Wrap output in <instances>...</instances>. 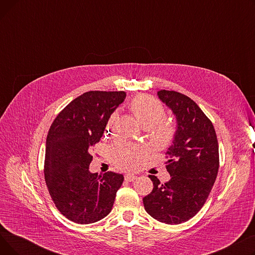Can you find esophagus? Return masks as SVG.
Listing matches in <instances>:
<instances>
[{
    "instance_id": "obj_1",
    "label": "esophagus",
    "mask_w": 255,
    "mask_h": 255,
    "mask_svg": "<svg viewBox=\"0 0 255 255\" xmlns=\"http://www.w3.org/2000/svg\"><path fill=\"white\" fill-rule=\"evenodd\" d=\"M124 178H125L126 182H132V181H134L136 179V177L134 175H131V173H127V175H125Z\"/></svg>"
}]
</instances>
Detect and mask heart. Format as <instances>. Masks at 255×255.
I'll return each mask as SVG.
<instances>
[{"mask_svg": "<svg viewBox=\"0 0 255 255\" xmlns=\"http://www.w3.org/2000/svg\"><path fill=\"white\" fill-rule=\"evenodd\" d=\"M130 109L140 126L148 131L150 143L155 148L164 149L172 142L176 136V128L171 124L161 123L165 118V110L163 104L157 98L150 95H138L131 101ZM118 118V112H114L107 127L112 128ZM143 153L140 145L123 139H117L109 146L112 161L120 169L135 168Z\"/></svg>", "mask_w": 255, "mask_h": 255, "instance_id": "b5f03b06", "label": "heart"}]
</instances>
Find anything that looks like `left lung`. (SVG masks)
<instances>
[{
	"instance_id": "1",
	"label": "left lung",
	"mask_w": 255,
	"mask_h": 255,
	"mask_svg": "<svg viewBox=\"0 0 255 255\" xmlns=\"http://www.w3.org/2000/svg\"><path fill=\"white\" fill-rule=\"evenodd\" d=\"M158 96L176 115L178 130L166 152L170 180L155 176L152 192L142 198L154 219L166 224L188 221L207 202L219 168V146L211 120L188 96L161 90Z\"/></svg>"
}]
</instances>
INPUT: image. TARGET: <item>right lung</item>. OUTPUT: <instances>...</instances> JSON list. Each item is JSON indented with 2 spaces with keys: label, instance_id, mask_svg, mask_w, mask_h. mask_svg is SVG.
Returning a JSON list of instances; mask_svg holds the SVG:
<instances>
[{
  "label": "right lung",
  "instance_id": "obj_1",
  "mask_svg": "<svg viewBox=\"0 0 255 255\" xmlns=\"http://www.w3.org/2000/svg\"><path fill=\"white\" fill-rule=\"evenodd\" d=\"M126 97L123 91H89L59 113L46 138L44 179L62 215L78 224L103 219L113 209L123 175L89 171L91 149L99 142L109 119Z\"/></svg>",
  "mask_w": 255,
  "mask_h": 255
}]
</instances>
